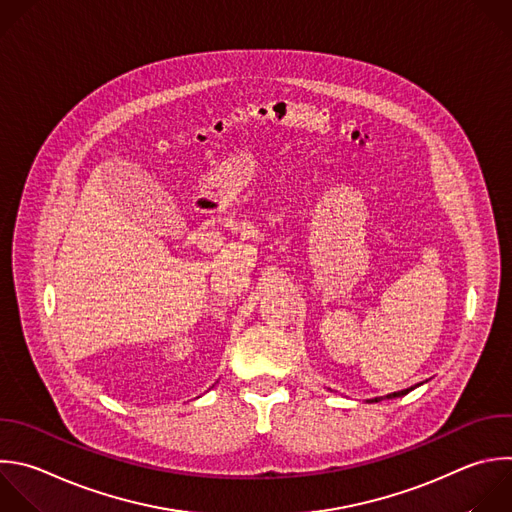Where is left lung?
<instances>
[{
  "mask_svg": "<svg viewBox=\"0 0 512 512\" xmlns=\"http://www.w3.org/2000/svg\"><path fill=\"white\" fill-rule=\"evenodd\" d=\"M414 388H408V390H400V392H394V394H388V396H382V398H372V400H366V402H382L384 398H402L406 396L408 392H412Z\"/></svg>",
  "mask_w": 512,
  "mask_h": 512,
  "instance_id": "1",
  "label": "left lung"
}]
</instances>
